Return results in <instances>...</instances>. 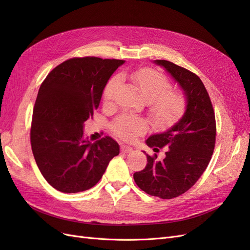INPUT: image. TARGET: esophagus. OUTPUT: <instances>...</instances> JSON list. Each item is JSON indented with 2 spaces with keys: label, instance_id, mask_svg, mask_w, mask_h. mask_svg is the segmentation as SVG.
<instances>
[{
  "label": "esophagus",
  "instance_id": "obj_1",
  "mask_svg": "<svg viewBox=\"0 0 250 250\" xmlns=\"http://www.w3.org/2000/svg\"><path fill=\"white\" fill-rule=\"evenodd\" d=\"M121 151H122V152H124V153H130V152H132L133 149L130 146L122 145V146H121Z\"/></svg>",
  "mask_w": 250,
  "mask_h": 250
}]
</instances>
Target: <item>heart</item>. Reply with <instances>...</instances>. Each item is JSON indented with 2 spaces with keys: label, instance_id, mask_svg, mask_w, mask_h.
<instances>
[{
  "label": "heart",
  "instance_id": "heart-1",
  "mask_svg": "<svg viewBox=\"0 0 250 250\" xmlns=\"http://www.w3.org/2000/svg\"><path fill=\"white\" fill-rule=\"evenodd\" d=\"M130 79L148 104V115L152 123L160 128L175 124L187 109V98L181 90L171 89V83L160 72L151 69H141L130 74ZM121 84V77H112L104 88L105 102L113 101ZM145 119L122 115L112 125L115 133L125 141H133L147 131Z\"/></svg>",
  "mask_w": 250,
  "mask_h": 250
}]
</instances>
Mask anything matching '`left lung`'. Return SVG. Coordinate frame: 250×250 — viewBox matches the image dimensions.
<instances>
[{
	"label": "left lung",
	"mask_w": 250,
	"mask_h": 250,
	"mask_svg": "<svg viewBox=\"0 0 250 250\" xmlns=\"http://www.w3.org/2000/svg\"><path fill=\"white\" fill-rule=\"evenodd\" d=\"M153 62L163 66L178 83L187 98V109L169 129L147 139L146 144L155 152L158 148L167 149L166 156L157 161L156 154H146L145 169L135 172L133 178L147 194L171 199L191 188L206 171L215 148V111L197 75L168 60Z\"/></svg>",
	"instance_id": "obj_1"
}]
</instances>
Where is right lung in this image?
Segmentation results:
<instances>
[{"instance_id": "1", "label": "right lung", "mask_w": 250, "mask_h": 250, "mask_svg": "<svg viewBox=\"0 0 250 250\" xmlns=\"http://www.w3.org/2000/svg\"><path fill=\"white\" fill-rule=\"evenodd\" d=\"M124 62L75 57L53 69L42 83L30 140L37 167L56 190L78 193L93 188L120 153L110 137L95 143L83 138V127L99 106L108 79Z\"/></svg>"}]
</instances>
